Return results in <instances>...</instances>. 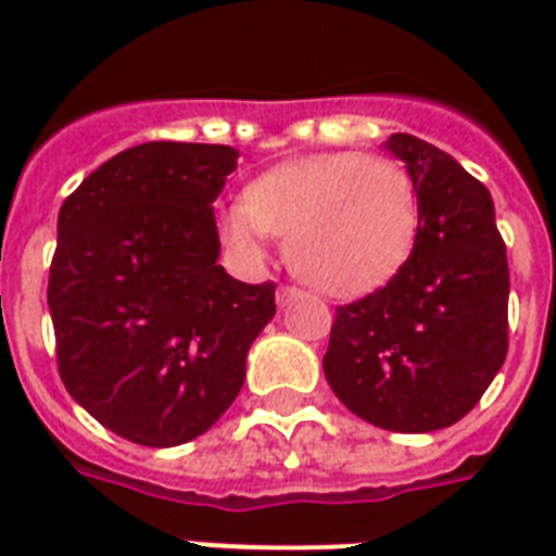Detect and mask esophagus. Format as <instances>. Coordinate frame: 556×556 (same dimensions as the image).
<instances>
[{
  "label": "esophagus",
  "mask_w": 556,
  "mask_h": 556,
  "mask_svg": "<svg viewBox=\"0 0 556 556\" xmlns=\"http://www.w3.org/2000/svg\"><path fill=\"white\" fill-rule=\"evenodd\" d=\"M296 296H303V291H300V288H296V286H282L277 291V303L279 305H288V303H291V300H296Z\"/></svg>",
  "instance_id": "34e87169"
}]
</instances>
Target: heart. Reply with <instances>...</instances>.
<instances>
[{
  "label": "heart",
  "instance_id": "obj_1",
  "mask_svg": "<svg viewBox=\"0 0 556 556\" xmlns=\"http://www.w3.org/2000/svg\"><path fill=\"white\" fill-rule=\"evenodd\" d=\"M225 233L242 248H256L262 233L277 236L308 286L361 296L387 286L409 260L418 195L397 161L320 152L251 181L242 204L227 210Z\"/></svg>",
  "mask_w": 556,
  "mask_h": 556
}]
</instances>
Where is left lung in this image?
<instances>
[{
    "label": "left lung",
    "mask_w": 556,
    "mask_h": 556,
    "mask_svg": "<svg viewBox=\"0 0 556 556\" xmlns=\"http://www.w3.org/2000/svg\"><path fill=\"white\" fill-rule=\"evenodd\" d=\"M418 195V236L378 291L338 305L323 371L364 421L432 432L465 418L508 355V253L493 199L439 147L395 132L383 143Z\"/></svg>",
    "instance_id": "left-lung-1"
}]
</instances>
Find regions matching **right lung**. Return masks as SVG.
I'll list each match as a JSON object with an SVG mask.
<instances>
[{
  "label": "right lung",
  "mask_w": 556,
  "mask_h": 556,
  "mask_svg": "<svg viewBox=\"0 0 556 556\" xmlns=\"http://www.w3.org/2000/svg\"><path fill=\"white\" fill-rule=\"evenodd\" d=\"M239 152L152 141L117 152L63 201L48 277L56 369L106 430L143 447L207 432L277 314L274 282L218 260L213 201Z\"/></svg>",
  "instance_id": "right-lung-1"
}]
</instances>
